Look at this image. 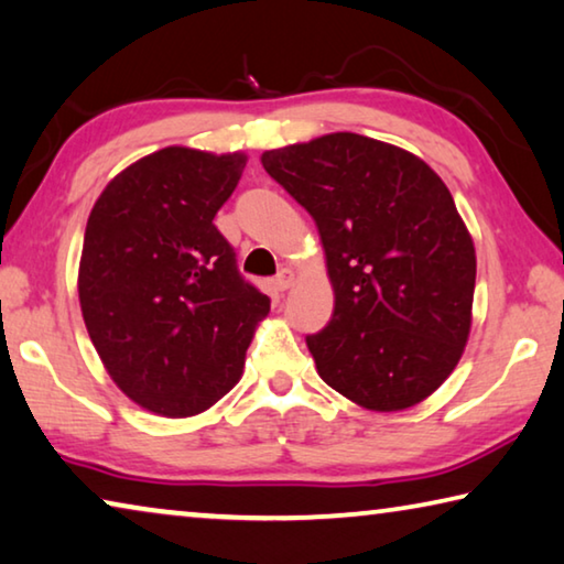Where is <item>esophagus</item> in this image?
I'll return each instance as SVG.
<instances>
[{
    "instance_id": "34e87169",
    "label": "esophagus",
    "mask_w": 564,
    "mask_h": 564,
    "mask_svg": "<svg viewBox=\"0 0 564 564\" xmlns=\"http://www.w3.org/2000/svg\"><path fill=\"white\" fill-rule=\"evenodd\" d=\"M293 281H296V273H293L291 268H281L273 283H275V289H279V291H289L291 285H293Z\"/></svg>"
}]
</instances>
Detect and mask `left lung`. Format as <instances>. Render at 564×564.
Segmentation results:
<instances>
[{
    "label": "left lung",
    "instance_id": "left-lung-1",
    "mask_svg": "<svg viewBox=\"0 0 564 564\" xmlns=\"http://www.w3.org/2000/svg\"><path fill=\"white\" fill-rule=\"evenodd\" d=\"M316 220L334 316L306 336L318 377L371 411L432 397L471 328L477 256L449 187L389 142L330 132L261 155Z\"/></svg>",
    "mask_w": 564,
    "mask_h": 564
}]
</instances>
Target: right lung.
Listing matches in <instances>:
<instances>
[{
    "mask_svg": "<svg viewBox=\"0 0 564 564\" xmlns=\"http://www.w3.org/2000/svg\"><path fill=\"white\" fill-rule=\"evenodd\" d=\"M246 160L163 148L115 175L87 218V334L122 394L158 416H195L226 397L271 311L213 223Z\"/></svg>",
    "mask_w": 564,
    "mask_h": 564,
    "instance_id": "obj_1",
    "label": "right lung"
}]
</instances>
